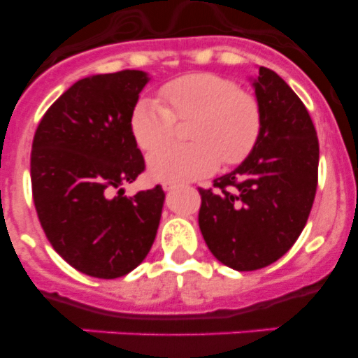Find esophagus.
<instances>
[{"mask_svg": "<svg viewBox=\"0 0 358 358\" xmlns=\"http://www.w3.org/2000/svg\"><path fill=\"white\" fill-rule=\"evenodd\" d=\"M179 188V185H173V182H164L163 185V189L164 192H173V189Z\"/></svg>", "mask_w": 358, "mask_h": 358, "instance_id": "34e87169", "label": "esophagus"}]
</instances>
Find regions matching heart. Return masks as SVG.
I'll return each mask as SVG.
<instances>
[{"label": "heart", "mask_w": 358, "mask_h": 358, "mask_svg": "<svg viewBox=\"0 0 358 358\" xmlns=\"http://www.w3.org/2000/svg\"><path fill=\"white\" fill-rule=\"evenodd\" d=\"M163 103L141 98L132 109L131 131L143 150H153L173 135L177 121H189L186 145L152 152L148 170L166 182L194 181L217 166L248 159L262 134L260 100L235 80L217 73H189L161 87Z\"/></svg>", "instance_id": "1"}]
</instances>
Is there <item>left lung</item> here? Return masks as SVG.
I'll list each match as a JSON object with an SVG mask.
<instances>
[{
	"label": "left lung",
	"instance_id": "8db88e82",
	"mask_svg": "<svg viewBox=\"0 0 358 358\" xmlns=\"http://www.w3.org/2000/svg\"><path fill=\"white\" fill-rule=\"evenodd\" d=\"M262 134L238 169L199 188V227L218 262L256 271L280 260L308 220L317 189L319 140L301 98L273 69L255 80Z\"/></svg>",
	"mask_w": 358,
	"mask_h": 358
}]
</instances>
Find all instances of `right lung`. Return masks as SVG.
Returning a JSON list of instances; mask_svg holds the SVG:
<instances>
[{
	"label": "right lung",
	"mask_w": 358,
	"mask_h": 358,
	"mask_svg": "<svg viewBox=\"0 0 358 358\" xmlns=\"http://www.w3.org/2000/svg\"><path fill=\"white\" fill-rule=\"evenodd\" d=\"M147 82L138 69L82 78L50 106L34 136L30 177L39 222L52 248L87 276L131 273L159 227L163 188L132 197L122 189L145 172L131 116Z\"/></svg>",
	"instance_id": "obj_1"
}]
</instances>
